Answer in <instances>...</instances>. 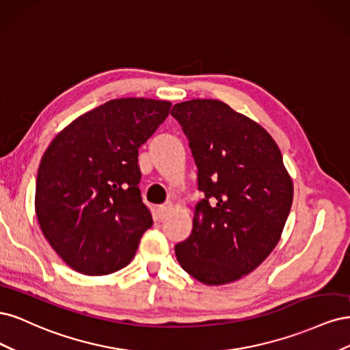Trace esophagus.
Here are the masks:
<instances>
[{
  "label": "esophagus",
  "instance_id": "34e87169",
  "mask_svg": "<svg viewBox=\"0 0 350 350\" xmlns=\"http://www.w3.org/2000/svg\"><path fill=\"white\" fill-rule=\"evenodd\" d=\"M172 207H174V204L171 203V201H167V203L162 204L161 207H159V217H161V219H165V217L167 216L169 211L172 210Z\"/></svg>",
  "mask_w": 350,
  "mask_h": 350
}]
</instances>
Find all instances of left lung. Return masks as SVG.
<instances>
[{"label":"left lung","instance_id":"1","mask_svg":"<svg viewBox=\"0 0 350 350\" xmlns=\"http://www.w3.org/2000/svg\"><path fill=\"white\" fill-rule=\"evenodd\" d=\"M204 193L193 232L176 243L181 267L204 284H226L257 269L278 245L293 184L276 142L260 124L213 99L174 105Z\"/></svg>","mask_w":350,"mask_h":350}]
</instances>
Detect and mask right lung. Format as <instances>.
I'll use <instances>...</instances> for the list:
<instances>
[{
    "label": "right lung",
    "instance_id": "right-lung-1",
    "mask_svg": "<svg viewBox=\"0 0 350 350\" xmlns=\"http://www.w3.org/2000/svg\"><path fill=\"white\" fill-rule=\"evenodd\" d=\"M169 109L167 100L113 99L79 116L48 146L36 178V217L72 270L103 276L135 256L153 225L139 189V149Z\"/></svg>",
    "mask_w": 350,
    "mask_h": 350
}]
</instances>
